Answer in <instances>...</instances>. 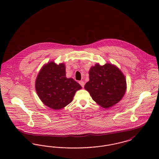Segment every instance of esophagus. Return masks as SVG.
Listing matches in <instances>:
<instances>
[{
	"label": "esophagus",
	"mask_w": 159,
	"mask_h": 159,
	"mask_svg": "<svg viewBox=\"0 0 159 159\" xmlns=\"http://www.w3.org/2000/svg\"><path fill=\"white\" fill-rule=\"evenodd\" d=\"M79 83H80V84L82 86V88H83L84 87V81H79Z\"/></svg>",
	"instance_id": "1"
}]
</instances>
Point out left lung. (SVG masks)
I'll use <instances>...</instances> for the list:
<instances>
[{
    "label": "left lung",
    "instance_id": "obj_1",
    "mask_svg": "<svg viewBox=\"0 0 159 159\" xmlns=\"http://www.w3.org/2000/svg\"><path fill=\"white\" fill-rule=\"evenodd\" d=\"M126 86L125 78L117 67L109 63L97 64L89 70V81L84 89L98 105L109 108L122 99Z\"/></svg>",
    "mask_w": 159,
    "mask_h": 159
}]
</instances>
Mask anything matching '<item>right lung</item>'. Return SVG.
<instances>
[{
  "instance_id": "obj_1",
  "label": "right lung",
  "mask_w": 159,
  "mask_h": 159,
  "mask_svg": "<svg viewBox=\"0 0 159 159\" xmlns=\"http://www.w3.org/2000/svg\"><path fill=\"white\" fill-rule=\"evenodd\" d=\"M82 88L73 78H67L66 66L51 61L40 70L35 81L37 93L47 107L61 110L71 103L76 91Z\"/></svg>"
}]
</instances>
